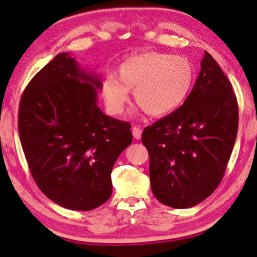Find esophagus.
I'll list each match as a JSON object with an SVG mask.
<instances>
[{"label": "esophagus", "instance_id": "esophagus-1", "mask_svg": "<svg viewBox=\"0 0 257 257\" xmlns=\"http://www.w3.org/2000/svg\"><path fill=\"white\" fill-rule=\"evenodd\" d=\"M133 136L136 139H141V137H142V129L137 127V125L133 127Z\"/></svg>", "mask_w": 257, "mask_h": 257}]
</instances>
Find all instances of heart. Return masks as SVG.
<instances>
[{
  "instance_id": "heart-1",
  "label": "heart",
  "mask_w": 257,
  "mask_h": 257,
  "mask_svg": "<svg viewBox=\"0 0 257 257\" xmlns=\"http://www.w3.org/2000/svg\"><path fill=\"white\" fill-rule=\"evenodd\" d=\"M195 70L184 56L162 52H144L130 56L118 67V78L103 81V96L114 113L123 111L129 92L147 114L161 118L170 114L186 101L193 87Z\"/></svg>"
}]
</instances>
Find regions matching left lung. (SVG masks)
Here are the masks:
<instances>
[{"label":"left lung","instance_id":"obj_1","mask_svg":"<svg viewBox=\"0 0 257 257\" xmlns=\"http://www.w3.org/2000/svg\"><path fill=\"white\" fill-rule=\"evenodd\" d=\"M202 69L185 103L144 129L154 196L187 208L203 202L222 180L238 132L232 86L205 51Z\"/></svg>","mask_w":257,"mask_h":257}]
</instances>
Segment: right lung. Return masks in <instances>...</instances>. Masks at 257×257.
Returning a JSON list of instances; mask_svg holds the SVG:
<instances>
[{
    "label": "right lung",
    "mask_w": 257,
    "mask_h": 257,
    "mask_svg": "<svg viewBox=\"0 0 257 257\" xmlns=\"http://www.w3.org/2000/svg\"><path fill=\"white\" fill-rule=\"evenodd\" d=\"M96 88L98 77L60 53L29 81L19 104L20 142L35 182L73 211L110 198L113 165L133 142L129 122L99 110Z\"/></svg>",
    "instance_id": "right-lung-1"
}]
</instances>
